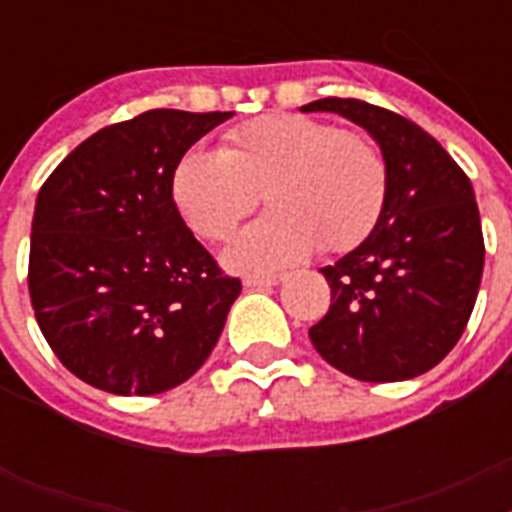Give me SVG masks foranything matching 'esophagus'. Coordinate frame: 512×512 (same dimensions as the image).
Masks as SVG:
<instances>
[{
  "mask_svg": "<svg viewBox=\"0 0 512 512\" xmlns=\"http://www.w3.org/2000/svg\"><path fill=\"white\" fill-rule=\"evenodd\" d=\"M284 276H247L244 279V287L249 289H260V287H276Z\"/></svg>",
  "mask_w": 512,
  "mask_h": 512,
  "instance_id": "obj_1",
  "label": "esophagus"
}]
</instances>
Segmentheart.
<instances>
[{"label":"heart","instance_id":"1","mask_svg":"<svg viewBox=\"0 0 512 512\" xmlns=\"http://www.w3.org/2000/svg\"><path fill=\"white\" fill-rule=\"evenodd\" d=\"M170 188L185 225L207 241L228 239L265 196L271 215L241 231L223 255L233 271L265 273L313 247L329 255L358 247L380 223L390 170L364 132L268 114L233 127L223 151H188Z\"/></svg>","mask_w":512,"mask_h":512}]
</instances>
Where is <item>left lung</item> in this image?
<instances>
[{"mask_svg":"<svg viewBox=\"0 0 512 512\" xmlns=\"http://www.w3.org/2000/svg\"><path fill=\"white\" fill-rule=\"evenodd\" d=\"M300 111H332L364 127L390 170L380 223L321 268L332 305L308 332L313 348L356 380H412L457 345L476 305L484 233L473 185L433 135L388 108L324 98Z\"/></svg>","mask_w":512,"mask_h":512,"instance_id":"1","label":"left lung"}]
</instances>
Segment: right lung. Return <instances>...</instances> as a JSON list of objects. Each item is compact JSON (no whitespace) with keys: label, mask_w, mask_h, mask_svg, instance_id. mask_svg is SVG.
Wrapping results in <instances>:
<instances>
[{"label":"right lung","mask_w":512,"mask_h":512,"mask_svg":"<svg viewBox=\"0 0 512 512\" xmlns=\"http://www.w3.org/2000/svg\"><path fill=\"white\" fill-rule=\"evenodd\" d=\"M233 111L154 108L90 135L36 196L28 292L68 372L116 396L185 382L220 340L241 281L172 201L185 151Z\"/></svg>","instance_id":"1"}]
</instances>
